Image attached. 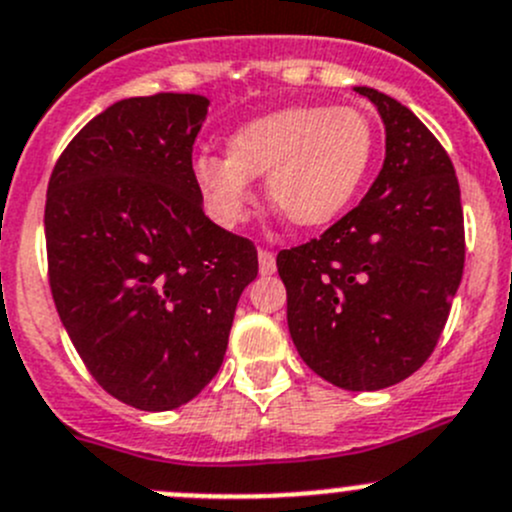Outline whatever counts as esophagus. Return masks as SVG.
Here are the masks:
<instances>
[{"instance_id":"esophagus-1","label":"esophagus","mask_w":512,"mask_h":512,"mask_svg":"<svg viewBox=\"0 0 512 512\" xmlns=\"http://www.w3.org/2000/svg\"><path fill=\"white\" fill-rule=\"evenodd\" d=\"M258 271H261V276H271L276 271V256L271 251L258 249Z\"/></svg>"}]
</instances>
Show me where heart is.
Returning <instances> with one entry per match:
<instances>
[{
	"instance_id": "obj_1",
	"label": "heart",
	"mask_w": 512,
	"mask_h": 512,
	"mask_svg": "<svg viewBox=\"0 0 512 512\" xmlns=\"http://www.w3.org/2000/svg\"><path fill=\"white\" fill-rule=\"evenodd\" d=\"M373 161L371 121L351 106L298 104L246 121L226 141V159L199 156L196 186L221 226H239L254 209V179L298 229L333 224L356 201Z\"/></svg>"
}]
</instances>
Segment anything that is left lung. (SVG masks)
Wrapping results in <instances>:
<instances>
[{
    "instance_id": "8db88e82",
    "label": "left lung",
    "mask_w": 512,
    "mask_h": 512,
    "mask_svg": "<svg viewBox=\"0 0 512 512\" xmlns=\"http://www.w3.org/2000/svg\"><path fill=\"white\" fill-rule=\"evenodd\" d=\"M386 159L361 204L321 239L276 256L293 346L346 391H381L433 353L463 278L460 186L428 126L368 86Z\"/></svg>"
}]
</instances>
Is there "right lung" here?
<instances>
[{
  "label": "right lung",
  "instance_id": "1",
  "mask_svg": "<svg viewBox=\"0 0 512 512\" xmlns=\"http://www.w3.org/2000/svg\"><path fill=\"white\" fill-rule=\"evenodd\" d=\"M199 94L131 96L89 121L47 189L49 286L91 376L139 411H171L224 363L256 246L204 214L191 151Z\"/></svg>",
  "mask_w": 512,
  "mask_h": 512
}]
</instances>
